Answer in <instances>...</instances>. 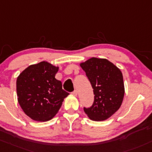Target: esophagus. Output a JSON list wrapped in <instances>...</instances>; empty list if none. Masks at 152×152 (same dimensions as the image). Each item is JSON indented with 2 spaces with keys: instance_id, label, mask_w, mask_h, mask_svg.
I'll return each instance as SVG.
<instances>
[{
  "instance_id": "obj_1",
  "label": "esophagus",
  "mask_w": 152,
  "mask_h": 152,
  "mask_svg": "<svg viewBox=\"0 0 152 152\" xmlns=\"http://www.w3.org/2000/svg\"><path fill=\"white\" fill-rule=\"evenodd\" d=\"M72 94H73V95H74V96H77V95H78V91H77V90H74L73 92H72Z\"/></svg>"
}]
</instances>
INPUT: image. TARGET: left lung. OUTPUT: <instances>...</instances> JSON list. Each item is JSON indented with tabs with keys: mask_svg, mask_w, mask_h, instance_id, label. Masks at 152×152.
<instances>
[{
	"mask_svg": "<svg viewBox=\"0 0 152 152\" xmlns=\"http://www.w3.org/2000/svg\"><path fill=\"white\" fill-rule=\"evenodd\" d=\"M92 89L95 100L92 107L84 108L92 121L100 122L111 117L119 110L124 95L122 71L105 58L91 57L80 63Z\"/></svg>",
	"mask_w": 152,
	"mask_h": 152,
	"instance_id": "8db88e82",
	"label": "left lung"
}]
</instances>
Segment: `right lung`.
I'll list each match as a JSON object with an SVG mask.
<instances>
[{
  "label": "right lung",
  "instance_id": "add662e5",
  "mask_svg": "<svg viewBox=\"0 0 152 152\" xmlns=\"http://www.w3.org/2000/svg\"><path fill=\"white\" fill-rule=\"evenodd\" d=\"M59 70L47 61L25 68L17 79V95L22 111L33 120L47 122L60 110L69 93L55 79Z\"/></svg>",
  "mask_w": 152,
  "mask_h": 152
}]
</instances>
